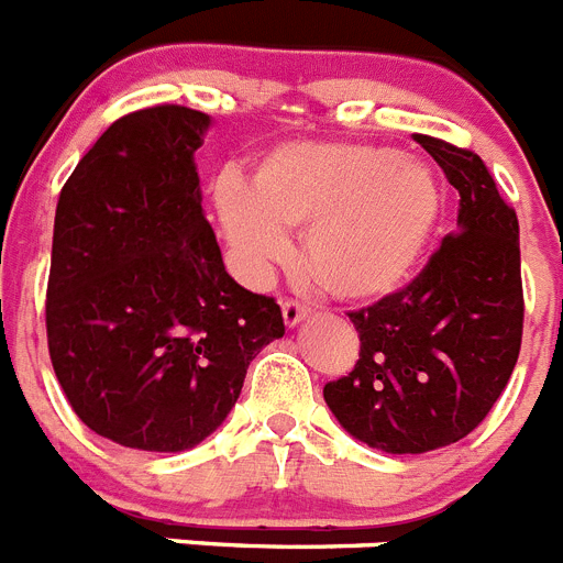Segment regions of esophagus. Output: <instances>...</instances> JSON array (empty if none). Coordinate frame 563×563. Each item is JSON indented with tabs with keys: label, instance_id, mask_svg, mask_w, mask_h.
I'll return each instance as SVG.
<instances>
[{
	"label": "esophagus",
	"instance_id": "obj_1",
	"mask_svg": "<svg viewBox=\"0 0 563 563\" xmlns=\"http://www.w3.org/2000/svg\"><path fill=\"white\" fill-rule=\"evenodd\" d=\"M307 313H310V307H307L305 301H296V299L282 301V316H285L287 328H296L301 319H307Z\"/></svg>",
	"mask_w": 563,
	"mask_h": 563
}]
</instances>
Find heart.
I'll list each match as a JSON object with an SVG mask.
<instances>
[{"label": "heart", "instance_id": "heart-1", "mask_svg": "<svg viewBox=\"0 0 563 563\" xmlns=\"http://www.w3.org/2000/svg\"><path fill=\"white\" fill-rule=\"evenodd\" d=\"M224 235L250 276L287 262V230H301V258L330 296L382 299L416 271L441 219L435 173L390 147L350 142L285 144L258 162L250 187H216Z\"/></svg>", "mask_w": 563, "mask_h": 563}]
</instances>
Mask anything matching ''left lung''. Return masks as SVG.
<instances>
[{
  "instance_id": "1",
  "label": "left lung",
  "mask_w": 563,
  "mask_h": 563,
  "mask_svg": "<svg viewBox=\"0 0 563 563\" xmlns=\"http://www.w3.org/2000/svg\"><path fill=\"white\" fill-rule=\"evenodd\" d=\"M459 190V230L410 285L353 310L362 350L324 384L339 424L393 455L455 444L487 419L521 350L518 216L482 156L416 133Z\"/></svg>"
}]
</instances>
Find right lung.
I'll use <instances>...</instances> for the list:
<instances>
[{"mask_svg":"<svg viewBox=\"0 0 563 563\" xmlns=\"http://www.w3.org/2000/svg\"><path fill=\"white\" fill-rule=\"evenodd\" d=\"M210 117L117 119L65 181L53 222L47 350L74 412L133 450L181 453L228 419L282 307L224 271L194 153Z\"/></svg>","mask_w":563,"mask_h":563,"instance_id":"1","label":"right lung"}]
</instances>
